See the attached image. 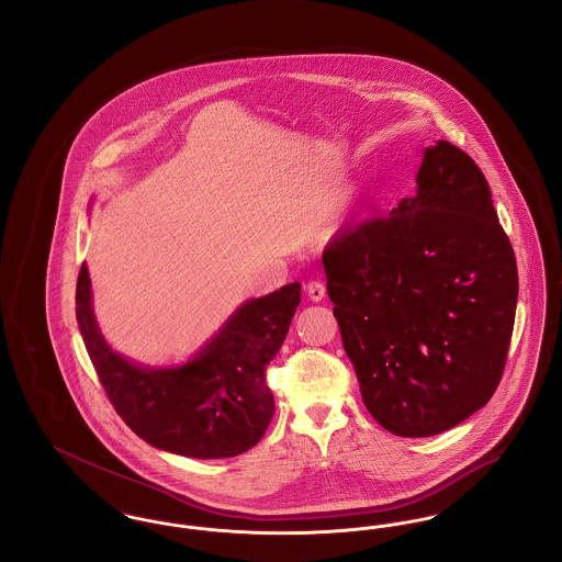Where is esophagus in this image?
Segmentation results:
<instances>
[{
    "label": "esophagus",
    "instance_id": "obj_1",
    "mask_svg": "<svg viewBox=\"0 0 562 562\" xmlns=\"http://www.w3.org/2000/svg\"><path fill=\"white\" fill-rule=\"evenodd\" d=\"M305 291H307V296H310L312 301H322L324 294H326V286H324L322 280H310L307 286H305Z\"/></svg>",
    "mask_w": 562,
    "mask_h": 562
}]
</instances>
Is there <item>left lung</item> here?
Returning <instances> with one entry per match:
<instances>
[{
    "mask_svg": "<svg viewBox=\"0 0 562 562\" xmlns=\"http://www.w3.org/2000/svg\"><path fill=\"white\" fill-rule=\"evenodd\" d=\"M364 406L404 438L454 428L495 394L518 271L479 164L449 140L424 151L417 193L349 221L322 252Z\"/></svg>",
    "mask_w": 562,
    "mask_h": 562,
    "instance_id": "1",
    "label": "left lung"
}]
</instances>
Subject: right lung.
<instances>
[{"instance_id": "1", "label": "right lung", "mask_w": 562, "mask_h": 562, "mask_svg": "<svg viewBox=\"0 0 562 562\" xmlns=\"http://www.w3.org/2000/svg\"><path fill=\"white\" fill-rule=\"evenodd\" d=\"M299 301L293 282L244 303L191 362L172 369H143L109 348L92 314L86 263L76 318L109 402L138 438L168 453L223 459L246 453L268 429L276 404L266 371Z\"/></svg>"}]
</instances>
